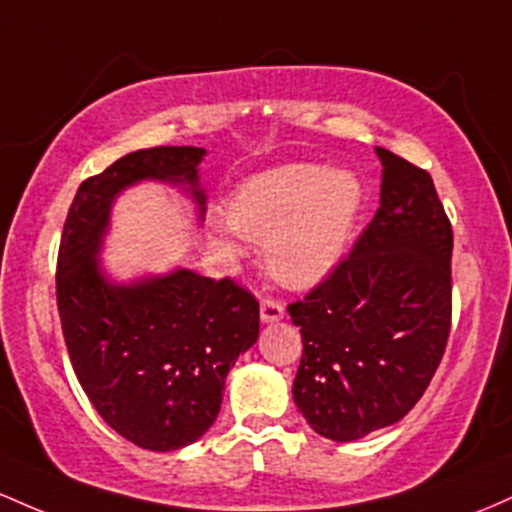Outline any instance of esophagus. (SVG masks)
Listing matches in <instances>:
<instances>
[{
	"instance_id": "1",
	"label": "esophagus",
	"mask_w": 512,
	"mask_h": 512,
	"mask_svg": "<svg viewBox=\"0 0 512 512\" xmlns=\"http://www.w3.org/2000/svg\"><path fill=\"white\" fill-rule=\"evenodd\" d=\"M285 317V304L275 297H263L261 300V319L263 321H278Z\"/></svg>"
}]
</instances>
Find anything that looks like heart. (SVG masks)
<instances>
[{
    "label": "heart",
    "mask_w": 512,
    "mask_h": 512,
    "mask_svg": "<svg viewBox=\"0 0 512 512\" xmlns=\"http://www.w3.org/2000/svg\"><path fill=\"white\" fill-rule=\"evenodd\" d=\"M358 210V179L317 164L261 171L239 183L227 203L234 232L263 239L268 271L287 285H309L336 266Z\"/></svg>",
    "instance_id": "b5f03b06"
}]
</instances>
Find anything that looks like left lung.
Returning <instances> with one entry per match:
<instances>
[{
    "label": "left lung",
    "instance_id": "left-lung-1",
    "mask_svg": "<svg viewBox=\"0 0 512 512\" xmlns=\"http://www.w3.org/2000/svg\"><path fill=\"white\" fill-rule=\"evenodd\" d=\"M380 210L353 251L287 304L302 333L292 396L324 438L401 421L438 370L452 326V225L426 169L377 147Z\"/></svg>",
    "mask_w": 512,
    "mask_h": 512
}]
</instances>
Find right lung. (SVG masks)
<instances>
[{"mask_svg": "<svg viewBox=\"0 0 512 512\" xmlns=\"http://www.w3.org/2000/svg\"><path fill=\"white\" fill-rule=\"evenodd\" d=\"M205 149H137L89 176L67 212L57 251V312L74 375L118 435L142 450L191 445L215 423L229 367L258 338V300L232 278L176 271L130 287L99 271L108 208L142 179L191 183Z\"/></svg>", "mask_w": 512, "mask_h": 512, "instance_id": "add662e5", "label": "right lung"}]
</instances>
